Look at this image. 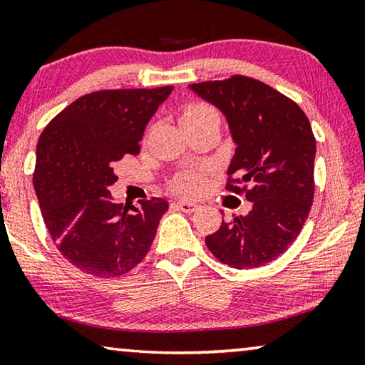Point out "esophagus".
I'll return each mask as SVG.
<instances>
[{
    "instance_id": "esophagus-1",
    "label": "esophagus",
    "mask_w": 365,
    "mask_h": 365,
    "mask_svg": "<svg viewBox=\"0 0 365 365\" xmlns=\"http://www.w3.org/2000/svg\"><path fill=\"white\" fill-rule=\"evenodd\" d=\"M175 205L178 210L183 211V212H195L196 210H198V205L193 203V201H185V200H178L175 201Z\"/></svg>"
}]
</instances>
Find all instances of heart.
<instances>
[{"label": "heart", "mask_w": 365, "mask_h": 365, "mask_svg": "<svg viewBox=\"0 0 365 365\" xmlns=\"http://www.w3.org/2000/svg\"><path fill=\"white\" fill-rule=\"evenodd\" d=\"M217 112L212 107L206 106V103H192L183 110L180 121L187 120H198L206 117H216ZM219 117V115H217ZM205 185V178L200 173H183V175L175 178V188L182 193H198Z\"/></svg>", "instance_id": "1"}]
</instances>
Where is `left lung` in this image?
<instances>
[{
    "mask_svg": "<svg viewBox=\"0 0 365 365\" xmlns=\"http://www.w3.org/2000/svg\"><path fill=\"white\" fill-rule=\"evenodd\" d=\"M190 89L227 118L237 148L225 190L252 201L247 216L222 221L206 245L237 269L273 262L297 239L314 201L317 143L307 115L279 91L242 74Z\"/></svg>",
    "mask_w": 365,
    "mask_h": 365,
    "instance_id": "obj_1",
    "label": "left lung"
}]
</instances>
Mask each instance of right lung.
<instances>
[{"label":"right lung","instance_id":"right-lung-1","mask_svg":"<svg viewBox=\"0 0 365 365\" xmlns=\"http://www.w3.org/2000/svg\"><path fill=\"white\" fill-rule=\"evenodd\" d=\"M173 86L86 94L45 126L34 170L48 234L69 263L96 277H118L148 255L169 203H115V165L140 154V141Z\"/></svg>","mask_w":365,"mask_h":365}]
</instances>
